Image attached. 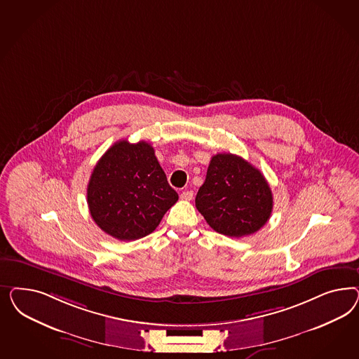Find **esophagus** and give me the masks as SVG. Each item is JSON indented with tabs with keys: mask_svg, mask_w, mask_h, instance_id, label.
<instances>
[{
	"mask_svg": "<svg viewBox=\"0 0 359 359\" xmlns=\"http://www.w3.org/2000/svg\"><path fill=\"white\" fill-rule=\"evenodd\" d=\"M180 198L182 200H185V201H189V200H192L194 198V192L192 191H183L182 192V195H180Z\"/></svg>",
	"mask_w": 359,
	"mask_h": 359,
	"instance_id": "obj_1",
	"label": "esophagus"
}]
</instances>
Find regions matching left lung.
<instances>
[{
	"instance_id": "8db88e82",
	"label": "left lung",
	"mask_w": 359,
	"mask_h": 359,
	"mask_svg": "<svg viewBox=\"0 0 359 359\" xmlns=\"http://www.w3.org/2000/svg\"><path fill=\"white\" fill-rule=\"evenodd\" d=\"M272 192L258 168L233 154L212 156L196 208L208 225L228 237L254 234L271 216Z\"/></svg>"
}]
</instances>
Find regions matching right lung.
<instances>
[{
  "instance_id": "1",
  "label": "right lung",
  "mask_w": 359,
  "mask_h": 359,
  "mask_svg": "<svg viewBox=\"0 0 359 359\" xmlns=\"http://www.w3.org/2000/svg\"><path fill=\"white\" fill-rule=\"evenodd\" d=\"M177 198L151 144L144 141L116 142L88 183L90 216L98 228L120 241L149 236Z\"/></svg>"
}]
</instances>
